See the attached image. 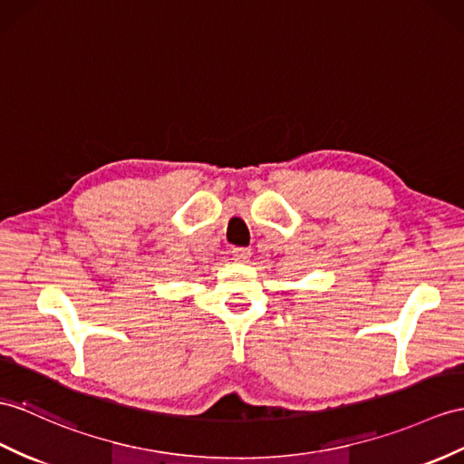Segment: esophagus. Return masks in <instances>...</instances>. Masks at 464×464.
I'll return each instance as SVG.
<instances>
[{
	"label": "esophagus",
	"mask_w": 464,
	"mask_h": 464,
	"mask_svg": "<svg viewBox=\"0 0 464 464\" xmlns=\"http://www.w3.org/2000/svg\"><path fill=\"white\" fill-rule=\"evenodd\" d=\"M250 256H252V252L247 250V247H232V257L236 259V262H247Z\"/></svg>",
	"instance_id": "esophagus-1"
}]
</instances>
